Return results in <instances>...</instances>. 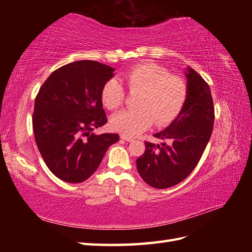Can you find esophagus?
Here are the masks:
<instances>
[{"label":"esophagus","instance_id":"obj_1","mask_svg":"<svg viewBox=\"0 0 252 252\" xmlns=\"http://www.w3.org/2000/svg\"><path fill=\"white\" fill-rule=\"evenodd\" d=\"M120 137L122 138V140H125V141H126V142H133V138H132V137L126 136V135H123V134H121Z\"/></svg>","mask_w":252,"mask_h":252}]
</instances>
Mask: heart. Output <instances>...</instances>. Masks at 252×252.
<instances>
[{
  "label": "heart",
  "mask_w": 252,
  "mask_h": 252,
  "mask_svg": "<svg viewBox=\"0 0 252 252\" xmlns=\"http://www.w3.org/2000/svg\"><path fill=\"white\" fill-rule=\"evenodd\" d=\"M131 92H140L136 109L121 110L110 119L111 127L121 134L133 137L147 130L154 121L157 126L172 122L183 109L187 98V85L182 78L170 74L168 69L153 63H143L123 73ZM103 105L110 110L120 107L125 89L111 78L101 88Z\"/></svg>",
  "instance_id": "1"
}]
</instances>
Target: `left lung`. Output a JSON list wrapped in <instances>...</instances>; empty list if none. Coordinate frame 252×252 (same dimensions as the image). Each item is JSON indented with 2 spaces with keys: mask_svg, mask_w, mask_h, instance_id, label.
<instances>
[{
  "mask_svg": "<svg viewBox=\"0 0 252 252\" xmlns=\"http://www.w3.org/2000/svg\"><path fill=\"white\" fill-rule=\"evenodd\" d=\"M185 74L187 98L183 109L167 129L154 134L170 143L145 142V153L136 159L138 173L155 189H169L185 180L199 162L213 130L210 88L192 68H187Z\"/></svg>",
  "mask_w": 252,
  "mask_h": 252,
  "instance_id": "obj_1",
  "label": "left lung"
}]
</instances>
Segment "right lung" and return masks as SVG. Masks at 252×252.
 Here are the masks:
<instances>
[{
    "label": "right lung",
    "mask_w": 252,
    "mask_h": 252,
    "mask_svg": "<svg viewBox=\"0 0 252 252\" xmlns=\"http://www.w3.org/2000/svg\"><path fill=\"white\" fill-rule=\"evenodd\" d=\"M114 71L98 62H73L52 72L39 90L32 115L35 143L47 168L62 181L88 180L119 141L116 133H93L107 122L100 92Z\"/></svg>",
    "instance_id": "add662e5"
}]
</instances>
